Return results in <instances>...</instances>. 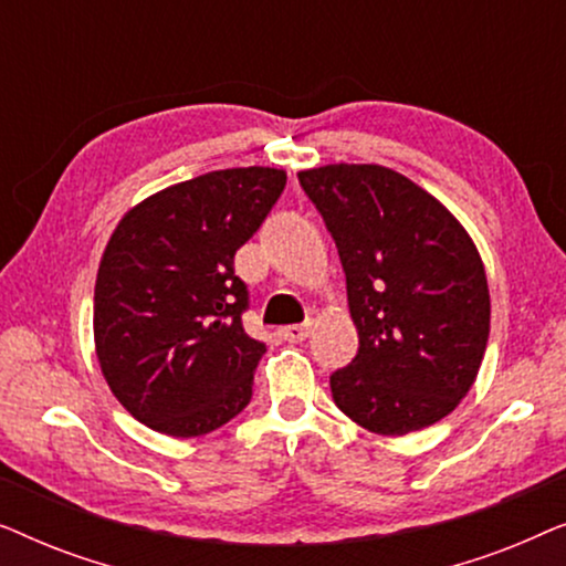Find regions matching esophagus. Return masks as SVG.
<instances>
[{"mask_svg": "<svg viewBox=\"0 0 566 566\" xmlns=\"http://www.w3.org/2000/svg\"><path fill=\"white\" fill-rule=\"evenodd\" d=\"M308 332H312V324H291V327H283L281 335L283 339H289V343H304L308 337Z\"/></svg>", "mask_w": 566, "mask_h": 566, "instance_id": "1", "label": "esophagus"}]
</instances>
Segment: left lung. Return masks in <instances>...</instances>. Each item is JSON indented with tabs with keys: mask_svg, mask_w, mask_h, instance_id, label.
<instances>
[{
	"mask_svg": "<svg viewBox=\"0 0 566 566\" xmlns=\"http://www.w3.org/2000/svg\"><path fill=\"white\" fill-rule=\"evenodd\" d=\"M347 281L358 355L329 376L360 428L407 436L451 415L476 381L490 289L469 231L409 177L381 165L301 169Z\"/></svg>",
	"mask_w": 566,
	"mask_h": 566,
	"instance_id": "obj_1",
	"label": "left lung"
}]
</instances>
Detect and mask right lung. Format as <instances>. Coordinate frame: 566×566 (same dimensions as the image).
Listing matches in <instances>:
<instances>
[{
    "instance_id": "add662e5",
    "label": "right lung",
    "mask_w": 566,
    "mask_h": 566,
    "mask_svg": "<svg viewBox=\"0 0 566 566\" xmlns=\"http://www.w3.org/2000/svg\"><path fill=\"white\" fill-rule=\"evenodd\" d=\"M285 188L275 167H234L144 198L107 239L95 353L115 399L146 428L206 436L252 399L265 343L242 327L234 254Z\"/></svg>"
}]
</instances>
